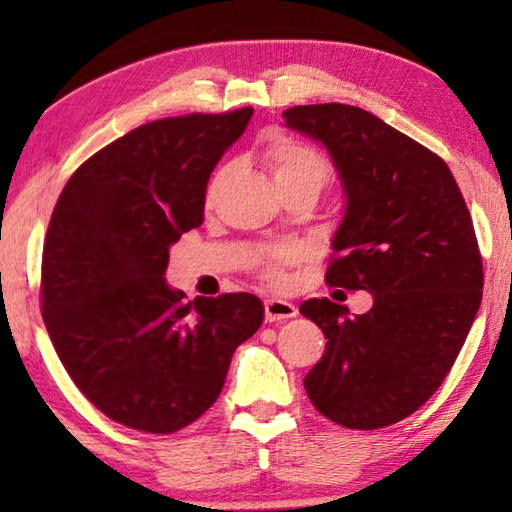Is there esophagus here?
Returning <instances> with one entry per match:
<instances>
[{"mask_svg":"<svg viewBox=\"0 0 512 512\" xmlns=\"http://www.w3.org/2000/svg\"><path fill=\"white\" fill-rule=\"evenodd\" d=\"M264 309H266V320L268 323H275V320H287L298 316V309L293 302L289 300H280V298H271L264 302Z\"/></svg>","mask_w":512,"mask_h":512,"instance_id":"esophagus-1","label":"esophagus"}]
</instances>
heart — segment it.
<instances>
[{"label":"heart","mask_w":512,"mask_h":512,"mask_svg":"<svg viewBox=\"0 0 512 512\" xmlns=\"http://www.w3.org/2000/svg\"><path fill=\"white\" fill-rule=\"evenodd\" d=\"M264 162L271 176L275 180L277 189H291V187H314L323 189L329 178V162L314 146L302 144L298 140H291L287 135H275L264 146ZM219 183L216 176L214 185ZM212 185V189H214ZM293 250L291 248H277L266 255V277L271 282H282L284 273L282 266L291 262Z\"/></svg>","instance_id":"1"}]
</instances>
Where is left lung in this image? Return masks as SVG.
<instances>
[{"instance_id":"8db88e82","label":"left lung","mask_w":512,"mask_h":512,"mask_svg":"<svg viewBox=\"0 0 512 512\" xmlns=\"http://www.w3.org/2000/svg\"><path fill=\"white\" fill-rule=\"evenodd\" d=\"M284 119L325 146L343 187L325 280L372 296L370 311L354 316L327 298L300 305L327 339L307 395L348 429L388 427L438 391L479 311L472 216L447 164L372 112L318 103Z\"/></svg>"}]
</instances>
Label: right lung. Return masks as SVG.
I'll list each match as a JSON object with an SVG mask.
<instances>
[{
	"mask_svg": "<svg viewBox=\"0 0 512 512\" xmlns=\"http://www.w3.org/2000/svg\"><path fill=\"white\" fill-rule=\"evenodd\" d=\"M253 108L169 117L83 162L42 253V318L79 391L110 420L173 433L219 397L232 354L264 320L253 293L185 300L169 248L203 223L205 189Z\"/></svg>",
	"mask_w": 512,
	"mask_h": 512,
	"instance_id": "right-lung-1",
	"label": "right lung"
}]
</instances>
